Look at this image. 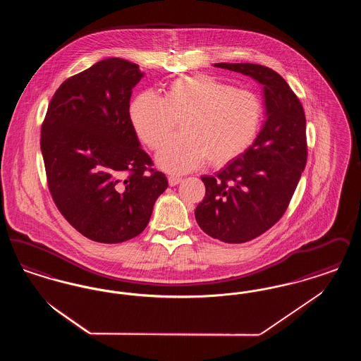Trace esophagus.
Instances as JSON below:
<instances>
[{"mask_svg": "<svg viewBox=\"0 0 361 361\" xmlns=\"http://www.w3.org/2000/svg\"><path fill=\"white\" fill-rule=\"evenodd\" d=\"M168 181H169V185H171V187H174V185H177V184L181 183V177H178V176H169V177H168Z\"/></svg>", "mask_w": 361, "mask_h": 361, "instance_id": "obj_1", "label": "esophagus"}]
</instances>
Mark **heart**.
<instances>
[{
	"mask_svg": "<svg viewBox=\"0 0 361 361\" xmlns=\"http://www.w3.org/2000/svg\"><path fill=\"white\" fill-rule=\"evenodd\" d=\"M130 121L150 149H157L181 121L183 134L169 139L155 157L162 171L180 174L204 161L219 168L245 154L257 139L264 105L253 92L192 74L172 81L164 97L140 93L130 106Z\"/></svg>",
	"mask_w": 361,
	"mask_h": 361,
	"instance_id": "obj_1",
	"label": "heart"
}]
</instances>
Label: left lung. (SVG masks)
Instances as JSON below:
<instances>
[{
  "instance_id": "left-lung-1",
  "label": "left lung",
  "mask_w": 361,
  "mask_h": 361,
  "mask_svg": "<svg viewBox=\"0 0 361 361\" xmlns=\"http://www.w3.org/2000/svg\"><path fill=\"white\" fill-rule=\"evenodd\" d=\"M262 86L265 121L252 147L215 176H203L206 196L196 207L200 228L215 240H255L283 216L307 161L306 116L286 80L256 63H214Z\"/></svg>"
}]
</instances>
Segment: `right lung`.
<instances>
[{"instance_id":"1","label":"right lung","mask_w":361,"mask_h":361,"mask_svg":"<svg viewBox=\"0 0 361 361\" xmlns=\"http://www.w3.org/2000/svg\"><path fill=\"white\" fill-rule=\"evenodd\" d=\"M143 75L137 63L103 59L66 80L49 104L40 137L49 188L65 219L89 240L137 237L168 188L130 121L131 93Z\"/></svg>"}]
</instances>
